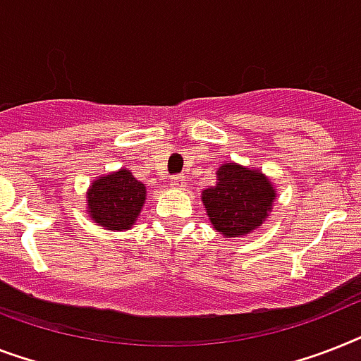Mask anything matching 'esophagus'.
<instances>
[{"instance_id": "esophagus-1", "label": "esophagus", "mask_w": 361, "mask_h": 361, "mask_svg": "<svg viewBox=\"0 0 361 361\" xmlns=\"http://www.w3.org/2000/svg\"><path fill=\"white\" fill-rule=\"evenodd\" d=\"M187 185V178L183 174H176L171 178V187L174 189H185Z\"/></svg>"}]
</instances>
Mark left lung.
Here are the masks:
<instances>
[{"mask_svg": "<svg viewBox=\"0 0 361 361\" xmlns=\"http://www.w3.org/2000/svg\"><path fill=\"white\" fill-rule=\"evenodd\" d=\"M209 221L226 237H241L262 226L274 202V189L265 176L235 163L216 171V185L202 192Z\"/></svg>", "mask_w": 361, "mask_h": 361, "instance_id": "8db88e82", "label": "left lung"}]
</instances>
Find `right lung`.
<instances>
[{
	"label": "right lung",
	"instance_id": "right-lung-1",
	"mask_svg": "<svg viewBox=\"0 0 361 361\" xmlns=\"http://www.w3.org/2000/svg\"><path fill=\"white\" fill-rule=\"evenodd\" d=\"M87 198L92 221L109 230H128L145 204L146 189L130 171L122 169L96 180Z\"/></svg>",
	"mask_w": 361,
	"mask_h": 361
}]
</instances>
